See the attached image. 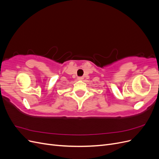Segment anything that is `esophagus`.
I'll return each instance as SVG.
<instances>
[{
    "mask_svg": "<svg viewBox=\"0 0 159 159\" xmlns=\"http://www.w3.org/2000/svg\"><path fill=\"white\" fill-rule=\"evenodd\" d=\"M83 79H84L83 77H78V80H82Z\"/></svg>",
    "mask_w": 159,
    "mask_h": 159,
    "instance_id": "1",
    "label": "esophagus"
}]
</instances>
